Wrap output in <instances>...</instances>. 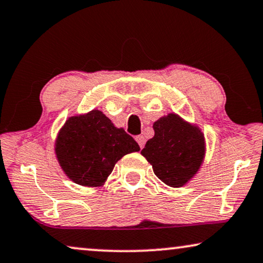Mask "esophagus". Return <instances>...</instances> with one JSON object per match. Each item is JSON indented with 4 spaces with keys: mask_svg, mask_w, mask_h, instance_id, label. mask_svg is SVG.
<instances>
[{
    "mask_svg": "<svg viewBox=\"0 0 263 263\" xmlns=\"http://www.w3.org/2000/svg\"><path fill=\"white\" fill-rule=\"evenodd\" d=\"M136 142L139 143L140 148H142V147L145 146V142H146V140H145V138H143V135H138V136H136Z\"/></svg>",
    "mask_w": 263,
    "mask_h": 263,
    "instance_id": "1",
    "label": "esophagus"
}]
</instances>
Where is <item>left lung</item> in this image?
I'll return each instance as SVG.
<instances>
[{"mask_svg":"<svg viewBox=\"0 0 263 263\" xmlns=\"http://www.w3.org/2000/svg\"><path fill=\"white\" fill-rule=\"evenodd\" d=\"M154 136L141 154L165 184L184 185L199 170L204 154V139L196 127L170 114L153 124Z\"/></svg>","mask_w":263,"mask_h":263,"instance_id":"8db88e82","label":"left lung"}]
</instances>
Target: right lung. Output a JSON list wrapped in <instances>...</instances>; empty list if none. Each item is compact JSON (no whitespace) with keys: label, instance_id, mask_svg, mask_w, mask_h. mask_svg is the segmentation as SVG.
Instances as JSON below:
<instances>
[{"label":"right lung","instance_id":"1","mask_svg":"<svg viewBox=\"0 0 263 263\" xmlns=\"http://www.w3.org/2000/svg\"><path fill=\"white\" fill-rule=\"evenodd\" d=\"M138 151V142L98 110L70 117L56 140L63 171L85 186L102 184L122 157Z\"/></svg>","mask_w":263,"mask_h":263}]
</instances>
